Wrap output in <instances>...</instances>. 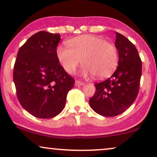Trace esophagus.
<instances>
[{
	"instance_id": "1",
	"label": "esophagus",
	"mask_w": 157,
	"mask_h": 157,
	"mask_svg": "<svg viewBox=\"0 0 157 157\" xmlns=\"http://www.w3.org/2000/svg\"><path fill=\"white\" fill-rule=\"evenodd\" d=\"M83 85H85V83L82 82V81H80L78 80L75 81V86H83Z\"/></svg>"
}]
</instances>
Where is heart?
<instances>
[{"label": "heart", "mask_w": 157, "mask_h": 157, "mask_svg": "<svg viewBox=\"0 0 157 157\" xmlns=\"http://www.w3.org/2000/svg\"><path fill=\"white\" fill-rule=\"evenodd\" d=\"M67 47L59 46L56 53L66 73L74 74L80 61L84 76L93 74L104 78L112 74L118 65V51L114 45L98 36L82 35L66 42Z\"/></svg>", "instance_id": "obj_1"}]
</instances>
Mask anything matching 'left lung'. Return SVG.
Here are the masks:
<instances>
[{"mask_svg": "<svg viewBox=\"0 0 157 157\" xmlns=\"http://www.w3.org/2000/svg\"><path fill=\"white\" fill-rule=\"evenodd\" d=\"M115 46L119 63L110 78L95 83L96 92L89 99L91 109L104 117L121 114L138 95L141 76V61L134 44L121 33H116Z\"/></svg>", "mask_w": 157, "mask_h": 157, "instance_id": "1", "label": "left lung"}]
</instances>
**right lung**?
Instances as JSON below:
<instances>
[{
    "instance_id": "1",
    "label": "right lung",
    "mask_w": 157,
    "mask_h": 157,
    "mask_svg": "<svg viewBox=\"0 0 157 157\" xmlns=\"http://www.w3.org/2000/svg\"><path fill=\"white\" fill-rule=\"evenodd\" d=\"M59 33L39 31L19 49L13 81L21 106L33 117L50 119L59 114L75 80L56 57Z\"/></svg>"
}]
</instances>
